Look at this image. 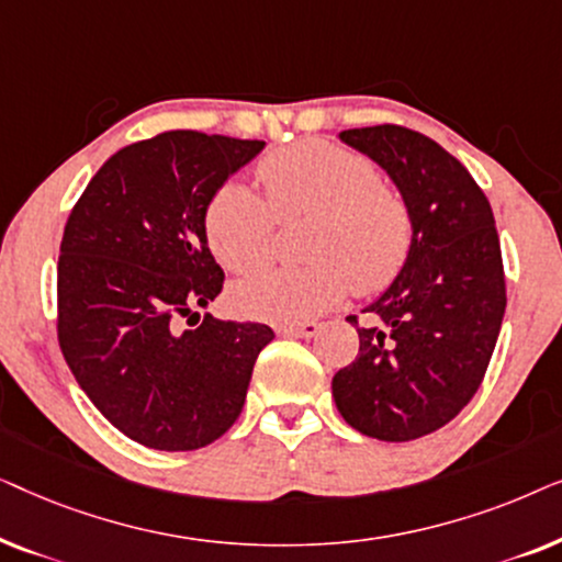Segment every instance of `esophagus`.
I'll use <instances>...</instances> for the list:
<instances>
[{"instance_id": "34e87169", "label": "esophagus", "mask_w": 562, "mask_h": 562, "mask_svg": "<svg viewBox=\"0 0 562 562\" xmlns=\"http://www.w3.org/2000/svg\"><path fill=\"white\" fill-rule=\"evenodd\" d=\"M276 333L283 337H314L319 333L317 322H302V325H281Z\"/></svg>"}]
</instances>
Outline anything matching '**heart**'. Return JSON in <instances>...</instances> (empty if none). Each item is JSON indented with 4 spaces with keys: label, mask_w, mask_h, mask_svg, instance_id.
I'll list each match as a JSON object with an SVG mask.
<instances>
[{
    "label": "heart",
    "mask_w": 562,
    "mask_h": 562,
    "mask_svg": "<svg viewBox=\"0 0 562 562\" xmlns=\"http://www.w3.org/2000/svg\"><path fill=\"white\" fill-rule=\"evenodd\" d=\"M266 199L243 181H227L206 204L204 233L214 258L245 273L271 256L276 217L310 214L299 266H271L229 289L243 317L310 319L350 286L373 294L396 279L409 258L414 225L402 194L383 187L366 156L327 140L273 150L258 166Z\"/></svg>",
    "instance_id": "heart-1"
}]
</instances>
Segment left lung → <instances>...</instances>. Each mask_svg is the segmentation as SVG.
Listing matches in <instances>:
<instances>
[{
    "instance_id": "1",
    "label": "left lung",
    "mask_w": 562,
    "mask_h": 562,
    "mask_svg": "<svg viewBox=\"0 0 562 562\" xmlns=\"http://www.w3.org/2000/svg\"><path fill=\"white\" fill-rule=\"evenodd\" d=\"M340 140L394 181L414 240L363 310L371 325L358 327L360 350L335 373L333 396L360 435L409 442L458 417L481 386L506 310L502 245L486 194L442 145L398 125L345 130Z\"/></svg>"
}]
</instances>
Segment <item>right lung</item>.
I'll return each mask as SVG.
<instances>
[{
	"instance_id": "add662e5",
	"label": "right lung",
	"mask_w": 562,
	"mask_h": 562,
	"mask_svg": "<svg viewBox=\"0 0 562 562\" xmlns=\"http://www.w3.org/2000/svg\"><path fill=\"white\" fill-rule=\"evenodd\" d=\"M263 148L194 130L133 143L99 168L66 222L60 352L91 404L145 448L199 450L225 435L273 340L268 325L212 314L182 327L225 281L206 204Z\"/></svg>"
}]
</instances>
